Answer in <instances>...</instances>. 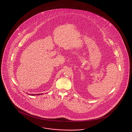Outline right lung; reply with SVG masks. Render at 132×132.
Masks as SVG:
<instances>
[{"mask_svg":"<svg viewBox=\"0 0 132 132\" xmlns=\"http://www.w3.org/2000/svg\"><path fill=\"white\" fill-rule=\"evenodd\" d=\"M29 94V95H40V94Z\"/></svg>","mask_w":132,"mask_h":132,"instance_id":"1","label":"right lung"}]
</instances>
